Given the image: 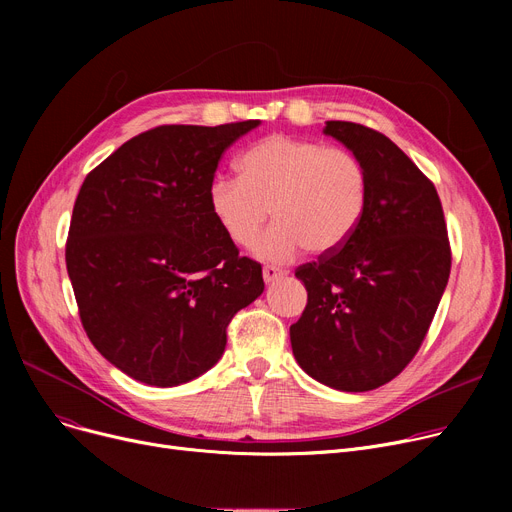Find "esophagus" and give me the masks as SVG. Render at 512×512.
<instances>
[{
  "label": "esophagus",
  "instance_id": "34e87169",
  "mask_svg": "<svg viewBox=\"0 0 512 512\" xmlns=\"http://www.w3.org/2000/svg\"><path fill=\"white\" fill-rule=\"evenodd\" d=\"M282 276H284V272L280 270V267H274V265H265V267H263V280H265L267 284L278 280V278H282Z\"/></svg>",
  "mask_w": 512,
  "mask_h": 512
}]
</instances>
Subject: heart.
Wrapping results in <instances>:
<instances>
[{"instance_id": "b5f03b06", "label": "heart", "mask_w": 512, "mask_h": 512, "mask_svg": "<svg viewBox=\"0 0 512 512\" xmlns=\"http://www.w3.org/2000/svg\"><path fill=\"white\" fill-rule=\"evenodd\" d=\"M240 178H215L209 186L213 218L238 247H253L263 226L274 228L259 245L272 261L301 249L326 255L355 232L367 201L365 168L355 153L319 141L272 134L238 161Z\"/></svg>"}]
</instances>
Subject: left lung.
I'll return each instance as SVG.
<instances>
[{"mask_svg":"<svg viewBox=\"0 0 512 512\" xmlns=\"http://www.w3.org/2000/svg\"><path fill=\"white\" fill-rule=\"evenodd\" d=\"M326 134L365 168L367 201L344 245L297 267L307 307L292 353L313 380L367 392L417 355L450 276V242L434 182L386 134L330 120Z\"/></svg>","mask_w":512,"mask_h":512,"instance_id":"8db88e82","label":"left lung"}]
</instances>
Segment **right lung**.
<instances>
[{
  "mask_svg": "<svg viewBox=\"0 0 512 512\" xmlns=\"http://www.w3.org/2000/svg\"><path fill=\"white\" fill-rule=\"evenodd\" d=\"M259 120L164 124L126 141L80 186L66 240L78 315L97 351L130 378L178 386L220 361L232 317L263 292L213 218L224 151Z\"/></svg>",
  "mask_w": 512,
  "mask_h": 512,
  "instance_id": "right-lung-1",
  "label": "right lung"
}]
</instances>
